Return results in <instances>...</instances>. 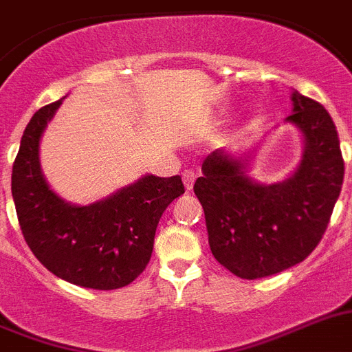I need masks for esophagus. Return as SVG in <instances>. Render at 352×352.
Segmentation results:
<instances>
[{
  "label": "esophagus",
  "mask_w": 352,
  "mask_h": 352,
  "mask_svg": "<svg viewBox=\"0 0 352 352\" xmlns=\"http://www.w3.org/2000/svg\"><path fill=\"white\" fill-rule=\"evenodd\" d=\"M183 183H185V188L187 190H192V187H194V182H196V174H194V170L187 169V170H183Z\"/></svg>",
  "instance_id": "esophagus-1"
}]
</instances>
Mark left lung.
<instances>
[{"instance_id": "obj_1", "label": "left lung", "mask_w": 352, "mask_h": 352, "mask_svg": "<svg viewBox=\"0 0 352 352\" xmlns=\"http://www.w3.org/2000/svg\"><path fill=\"white\" fill-rule=\"evenodd\" d=\"M292 103L287 121L301 128L305 155L290 178L258 185L245 176L249 156L236 160L215 151L194 183L212 254L242 279L278 274L310 256L340 196L344 158L335 122L322 104L299 92Z\"/></svg>"}]
</instances>
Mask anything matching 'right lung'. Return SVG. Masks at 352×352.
<instances>
[{
    "mask_svg": "<svg viewBox=\"0 0 352 352\" xmlns=\"http://www.w3.org/2000/svg\"><path fill=\"white\" fill-rule=\"evenodd\" d=\"M62 99L38 108L12 167V196L26 244L38 262L69 283L113 290L142 274L158 221L185 192L179 176H144L116 196L73 206L50 190L38 165V140Z\"/></svg>",
    "mask_w": 352,
    "mask_h": 352,
    "instance_id": "right-lung-1",
    "label": "right lung"
}]
</instances>
